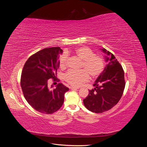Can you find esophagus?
Instances as JSON below:
<instances>
[{
  "label": "esophagus",
  "instance_id": "1",
  "mask_svg": "<svg viewBox=\"0 0 147 147\" xmlns=\"http://www.w3.org/2000/svg\"><path fill=\"white\" fill-rule=\"evenodd\" d=\"M69 88L71 90H74V89H79V87L78 86H70Z\"/></svg>",
  "mask_w": 147,
  "mask_h": 147
}]
</instances>
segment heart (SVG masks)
Listing matches in <instances>:
<instances>
[{"instance_id":"heart-1","label":"heart","mask_w":147,"mask_h":147,"mask_svg":"<svg viewBox=\"0 0 147 147\" xmlns=\"http://www.w3.org/2000/svg\"><path fill=\"white\" fill-rule=\"evenodd\" d=\"M62 54L59 57V64L61 69H65L67 63V54L69 51ZM72 53L82 60L80 70H69L64 75V80L74 86H80L90 78L98 77L104 69V61L100 56L96 55L90 48L86 47H77Z\"/></svg>"}]
</instances>
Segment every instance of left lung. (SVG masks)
<instances>
[{
	"label": "left lung",
	"mask_w": 147,
	"mask_h": 147,
	"mask_svg": "<svg viewBox=\"0 0 147 147\" xmlns=\"http://www.w3.org/2000/svg\"><path fill=\"white\" fill-rule=\"evenodd\" d=\"M108 61L102 73L97 78L93 86L95 88L89 90V94L83 99L85 107L92 112L103 113L116 105L123 94L125 88L124 72L121 65L115 56L105 48Z\"/></svg>",
	"instance_id": "8db88e82"
}]
</instances>
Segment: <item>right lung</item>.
I'll return each mask as SVG.
<instances>
[{"label":"right lung","instance_id":"1","mask_svg":"<svg viewBox=\"0 0 147 147\" xmlns=\"http://www.w3.org/2000/svg\"><path fill=\"white\" fill-rule=\"evenodd\" d=\"M62 53L59 47L44 48L30 56L22 70L20 83L25 99L42 113L51 114L58 110L64 103V94L69 91L61 83L54 90L48 86L49 79L59 81L56 76Z\"/></svg>","mask_w":147,"mask_h":147}]
</instances>
